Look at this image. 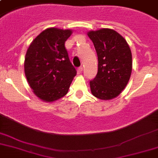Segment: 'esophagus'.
Listing matches in <instances>:
<instances>
[{
    "mask_svg": "<svg viewBox=\"0 0 158 158\" xmlns=\"http://www.w3.org/2000/svg\"><path fill=\"white\" fill-rule=\"evenodd\" d=\"M77 72H78V74H81L82 72H83V67H79L77 69Z\"/></svg>",
    "mask_w": 158,
    "mask_h": 158,
    "instance_id": "esophagus-1",
    "label": "esophagus"
}]
</instances>
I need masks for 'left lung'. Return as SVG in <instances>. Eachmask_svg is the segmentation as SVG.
Instances as JSON below:
<instances>
[{
	"mask_svg": "<svg viewBox=\"0 0 158 158\" xmlns=\"http://www.w3.org/2000/svg\"><path fill=\"white\" fill-rule=\"evenodd\" d=\"M98 55V69L90 81L91 93L97 98L110 100L125 89L132 72V54L126 40L116 31L101 28L89 31Z\"/></svg>",
	"mask_w": 158,
	"mask_h": 158,
	"instance_id": "1",
	"label": "left lung"
}]
</instances>
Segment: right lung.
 Listing matches in <instances>:
<instances>
[{
	"mask_svg": "<svg viewBox=\"0 0 158 158\" xmlns=\"http://www.w3.org/2000/svg\"><path fill=\"white\" fill-rule=\"evenodd\" d=\"M71 29L48 28L28 47L24 58V74L33 94L46 102L66 95L77 71L69 59L64 43Z\"/></svg>",
	"mask_w": 158,
	"mask_h": 158,
	"instance_id": "1",
	"label": "right lung"
}]
</instances>
